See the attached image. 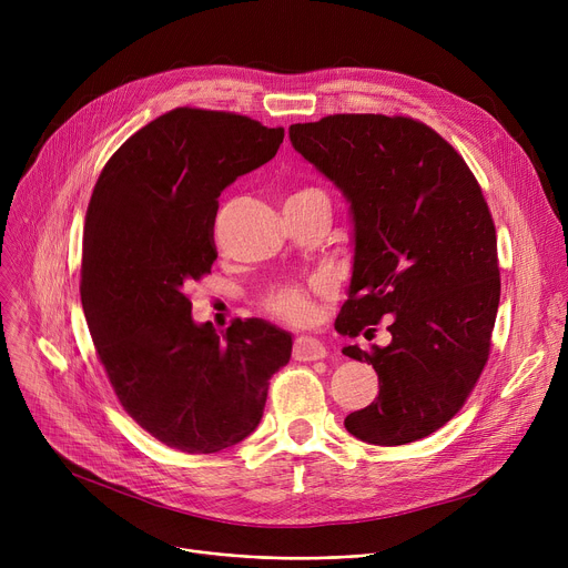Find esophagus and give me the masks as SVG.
<instances>
[{"instance_id": "1", "label": "esophagus", "mask_w": 568, "mask_h": 568, "mask_svg": "<svg viewBox=\"0 0 568 568\" xmlns=\"http://www.w3.org/2000/svg\"><path fill=\"white\" fill-rule=\"evenodd\" d=\"M294 359L296 362H320L326 356V347L315 336H300L294 341Z\"/></svg>"}]
</instances>
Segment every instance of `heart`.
Masks as SVG:
<instances>
[{
    "label": "heart",
    "instance_id": "b5f03b06",
    "mask_svg": "<svg viewBox=\"0 0 568 568\" xmlns=\"http://www.w3.org/2000/svg\"><path fill=\"white\" fill-rule=\"evenodd\" d=\"M266 306L287 322H306L313 315V302L308 290L300 285H285L266 300Z\"/></svg>",
    "mask_w": 568,
    "mask_h": 568
}]
</instances>
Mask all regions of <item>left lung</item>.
Here are the masks:
<instances>
[{
    "label": "left lung",
    "mask_w": 568,
    "mask_h": 568,
    "mask_svg": "<svg viewBox=\"0 0 568 568\" xmlns=\"http://www.w3.org/2000/svg\"><path fill=\"white\" fill-rule=\"evenodd\" d=\"M290 142L349 202V300L336 329L392 317V343L343 347L373 364L379 396L347 414L356 439L398 446L452 422L479 379L499 306L495 225L456 149L409 116L332 114Z\"/></svg>",
    "instance_id": "1"
}]
</instances>
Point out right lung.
Masks as SVG:
<instances>
[{
    "instance_id": "add662e5",
    "label": "right lung",
    "mask_w": 568,
    "mask_h": 568,
    "mask_svg": "<svg viewBox=\"0 0 568 568\" xmlns=\"http://www.w3.org/2000/svg\"><path fill=\"white\" fill-rule=\"evenodd\" d=\"M283 129L176 108L105 163L87 206L82 308L112 389L131 419L184 454H216L260 424L268 377L292 334L236 320L219 334L186 290L212 272L221 193L272 161Z\"/></svg>"
}]
</instances>
